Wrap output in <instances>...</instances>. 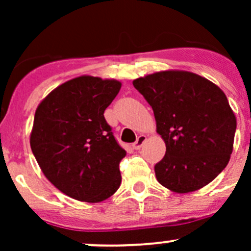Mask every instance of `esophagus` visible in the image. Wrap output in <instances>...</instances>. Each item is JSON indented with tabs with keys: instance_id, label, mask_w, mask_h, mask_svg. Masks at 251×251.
Masks as SVG:
<instances>
[{
	"instance_id": "obj_1",
	"label": "esophagus",
	"mask_w": 251,
	"mask_h": 251,
	"mask_svg": "<svg viewBox=\"0 0 251 251\" xmlns=\"http://www.w3.org/2000/svg\"><path fill=\"white\" fill-rule=\"evenodd\" d=\"M145 142H146V135L140 134L139 137L137 138V140H135V143L132 146H133L134 150H139L144 145V143H145Z\"/></svg>"
}]
</instances>
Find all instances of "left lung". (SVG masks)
Returning a JSON list of instances; mask_svg holds the SVG:
<instances>
[{"label": "left lung", "instance_id": "obj_1", "mask_svg": "<svg viewBox=\"0 0 251 251\" xmlns=\"http://www.w3.org/2000/svg\"><path fill=\"white\" fill-rule=\"evenodd\" d=\"M134 88L153 109L166 152L154 165L157 180L178 194L196 191L226 169L236 118L223 91L205 77L165 71L139 77Z\"/></svg>", "mask_w": 251, "mask_h": 251}]
</instances>
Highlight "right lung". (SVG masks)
Returning <instances> with one entry per match:
<instances>
[{"label": "right lung", "mask_w": 251, "mask_h": 251, "mask_svg": "<svg viewBox=\"0 0 251 251\" xmlns=\"http://www.w3.org/2000/svg\"><path fill=\"white\" fill-rule=\"evenodd\" d=\"M117 80L83 75L50 92L34 117L30 148L43 175L74 200H107L122 183L126 151L103 117L119 93Z\"/></svg>", "instance_id": "1"}]
</instances>
